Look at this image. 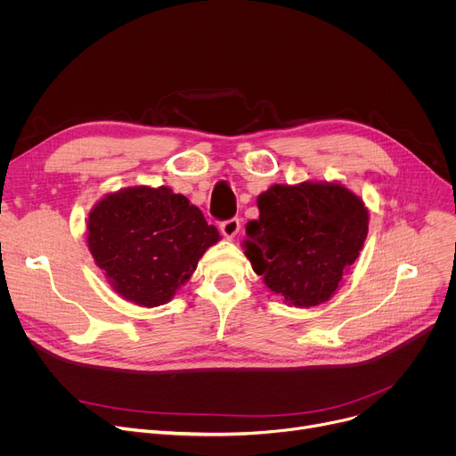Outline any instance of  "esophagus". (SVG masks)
Listing matches in <instances>:
<instances>
[{"label": "esophagus", "instance_id": "1", "mask_svg": "<svg viewBox=\"0 0 456 456\" xmlns=\"http://www.w3.org/2000/svg\"><path fill=\"white\" fill-rule=\"evenodd\" d=\"M220 231L225 238H234L238 234V231H240V222H238L236 218H231L220 225Z\"/></svg>", "mask_w": 456, "mask_h": 456}]
</instances>
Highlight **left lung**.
<instances>
[{
    "label": "left lung",
    "mask_w": 456,
    "mask_h": 456,
    "mask_svg": "<svg viewBox=\"0 0 456 456\" xmlns=\"http://www.w3.org/2000/svg\"><path fill=\"white\" fill-rule=\"evenodd\" d=\"M244 253L256 275L296 308L329 301L364 248L370 214L340 183L273 184L256 198Z\"/></svg>",
    "instance_id": "1"
}]
</instances>
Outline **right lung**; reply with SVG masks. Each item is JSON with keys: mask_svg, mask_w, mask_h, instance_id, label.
I'll return each mask as SVG.
<instances>
[{"mask_svg": "<svg viewBox=\"0 0 456 456\" xmlns=\"http://www.w3.org/2000/svg\"><path fill=\"white\" fill-rule=\"evenodd\" d=\"M86 242L112 290L138 306L170 301L220 240L203 212L167 186H129L88 214Z\"/></svg>", "mask_w": 456, "mask_h": 456, "instance_id": "right-lung-1", "label": "right lung"}]
</instances>
